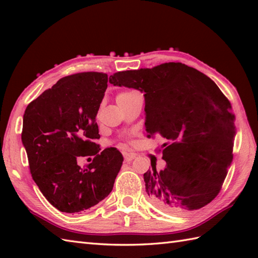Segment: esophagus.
<instances>
[{
	"instance_id": "1",
	"label": "esophagus",
	"mask_w": 258,
	"mask_h": 258,
	"mask_svg": "<svg viewBox=\"0 0 258 258\" xmlns=\"http://www.w3.org/2000/svg\"><path fill=\"white\" fill-rule=\"evenodd\" d=\"M135 156L136 155L134 154V153H124V160L126 162H131L132 160H134Z\"/></svg>"
}]
</instances>
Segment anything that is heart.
<instances>
[{"label": "heart", "instance_id": "heart-1", "mask_svg": "<svg viewBox=\"0 0 258 258\" xmlns=\"http://www.w3.org/2000/svg\"><path fill=\"white\" fill-rule=\"evenodd\" d=\"M134 94H136L135 91H125V92H122V93H119V94L117 95L116 101H118V100H124V98H127V97L132 96V95H134Z\"/></svg>", "mask_w": 258, "mask_h": 258}]
</instances>
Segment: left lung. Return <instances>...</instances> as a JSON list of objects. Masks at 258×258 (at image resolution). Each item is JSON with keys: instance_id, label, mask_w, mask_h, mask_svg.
Segmentation results:
<instances>
[{"instance_id": "obj_1", "label": "left lung", "mask_w": 258, "mask_h": 258, "mask_svg": "<svg viewBox=\"0 0 258 258\" xmlns=\"http://www.w3.org/2000/svg\"><path fill=\"white\" fill-rule=\"evenodd\" d=\"M109 83L144 93L147 138L158 134L166 142V167L144 174L153 204L183 214L211 203L227 175L236 134L231 103L214 81L172 62L117 72Z\"/></svg>"}]
</instances>
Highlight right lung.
<instances>
[{
  "label": "right lung",
  "mask_w": 258,
  "mask_h": 258,
  "mask_svg": "<svg viewBox=\"0 0 258 258\" xmlns=\"http://www.w3.org/2000/svg\"><path fill=\"white\" fill-rule=\"evenodd\" d=\"M107 89V74L78 73L57 81L27 105L22 143L32 177L51 204L79 213L111 193L123 156L111 147L100 152L96 114ZM78 156H93L86 169Z\"/></svg>",
  "instance_id": "add662e5"
}]
</instances>
